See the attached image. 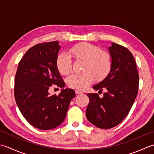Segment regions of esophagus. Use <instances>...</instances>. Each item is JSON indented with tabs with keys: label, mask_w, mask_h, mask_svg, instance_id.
<instances>
[{
	"label": "esophagus",
	"mask_w": 154,
	"mask_h": 154,
	"mask_svg": "<svg viewBox=\"0 0 154 154\" xmlns=\"http://www.w3.org/2000/svg\"><path fill=\"white\" fill-rule=\"evenodd\" d=\"M75 92H76V94H81L83 93L82 91H81L80 90H75Z\"/></svg>",
	"instance_id": "34e87169"
}]
</instances>
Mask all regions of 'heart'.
<instances>
[{"label":"heart","mask_w":154,"mask_h":154,"mask_svg":"<svg viewBox=\"0 0 154 154\" xmlns=\"http://www.w3.org/2000/svg\"><path fill=\"white\" fill-rule=\"evenodd\" d=\"M69 53L76 62H83L82 74H73L66 78V83L72 88L82 90L92 84L94 78L102 81L108 76L112 67L110 54L99 46L88 42H81L73 46ZM58 70L64 76L72 70V60L68 54L62 53L56 58Z\"/></svg>","instance_id":"obj_1"}]
</instances>
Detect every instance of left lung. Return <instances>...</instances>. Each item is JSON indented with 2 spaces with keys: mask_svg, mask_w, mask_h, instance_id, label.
<instances>
[{
  "mask_svg": "<svg viewBox=\"0 0 154 154\" xmlns=\"http://www.w3.org/2000/svg\"><path fill=\"white\" fill-rule=\"evenodd\" d=\"M112 67L104 80L93 86L102 92L88 94L90 103L86 109V118L95 126L110 129L120 124L129 114L136 99L139 87V74L136 60L125 47L112 43L109 48Z\"/></svg>",
  "mask_w": 154,
  "mask_h": 154,
  "instance_id": "left-lung-1",
  "label": "left lung"
}]
</instances>
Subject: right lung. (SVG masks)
Wrapping results in <instances>:
<instances>
[{
  "instance_id": "right-lung-1",
  "label": "right lung",
  "mask_w": 154,
  "mask_h": 154,
  "mask_svg": "<svg viewBox=\"0 0 154 154\" xmlns=\"http://www.w3.org/2000/svg\"><path fill=\"white\" fill-rule=\"evenodd\" d=\"M60 46L58 41L39 43L28 50L18 65L14 78V98L21 114L38 129L51 130L60 125L66 116L72 89H62L58 96L50 95L55 85L65 83L56 68Z\"/></svg>"
}]
</instances>
